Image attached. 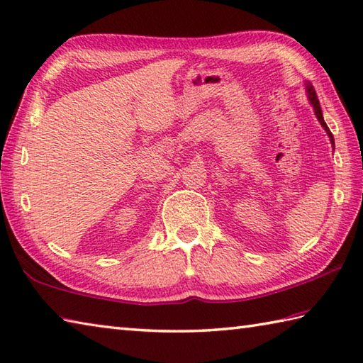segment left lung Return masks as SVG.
<instances>
[{
  "label": "left lung",
  "mask_w": 363,
  "mask_h": 363,
  "mask_svg": "<svg viewBox=\"0 0 363 363\" xmlns=\"http://www.w3.org/2000/svg\"><path fill=\"white\" fill-rule=\"evenodd\" d=\"M308 94H309V101H311V104L314 106V113H315V116H318L320 125H322V127L325 128V131L328 133V136H330V141H332V144H335V143H333V135L330 133V130H328L327 123L324 122V117H322L320 104H319V100H318V95H315V91H314V89H313V85H308Z\"/></svg>",
  "instance_id": "left-lung-1"
}]
</instances>
